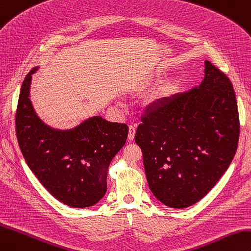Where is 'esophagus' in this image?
<instances>
[{"label":"esophagus","mask_w":251,"mask_h":251,"mask_svg":"<svg viewBox=\"0 0 251 251\" xmlns=\"http://www.w3.org/2000/svg\"><path fill=\"white\" fill-rule=\"evenodd\" d=\"M135 135H136V127L135 126H129V131H128V140L132 141L135 139Z\"/></svg>","instance_id":"1"}]
</instances>
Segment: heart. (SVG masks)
I'll list each match as a JSON object with an SVG mask.
<instances>
[{
  "label": "heart",
  "instance_id": "1",
  "mask_svg": "<svg viewBox=\"0 0 251 251\" xmlns=\"http://www.w3.org/2000/svg\"><path fill=\"white\" fill-rule=\"evenodd\" d=\"M158 99H159V97L158 96H155V97H153L152 99H151V103H152V102H155V101H157V100H158Z\"/></svg>",
  "mask_w": 251,
  "mask_h": 251
}]
</instances>
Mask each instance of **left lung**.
I'll return each instance as SVG.
<instances>
[{
    "label": "left lung",
    "instance_id": "obj_1",
    "mask_svg": "<svg viewBox=\"0 0 251 251\" xmlns=\"http://www.w3.org/2000/svg\"><path fill=\"white\" fill-rule=\"evenodd\" d=\"M199 86L161 98L142 118L135 141L157 200L185 208L200 201L229 168L240 137L230 79L204 62Z\"/></svg>",
    "mask_w": 251,
    "mask_h": 251
}]
</instances>
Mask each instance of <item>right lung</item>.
<instances>
[{
  "label": "right lung",
  "mask_w": 251,
  "mask_h": 251,
  "mask_svg": "<svg viewBox=\"0 0 251 251\" xmlns=\"http://www.w3.org/2000/svg\"><path fill=\"white\" fill-rule=\"evenodd\" d=\"M34 67L20 90L16 113L19 147L28 168L55 199L75 208L90 207L107 191L110 162L124 147L126 124L94 115L71 129H57L39 118L30 99Z\"/></svg>",
  "instance_id": "1"
}]
</instances>
